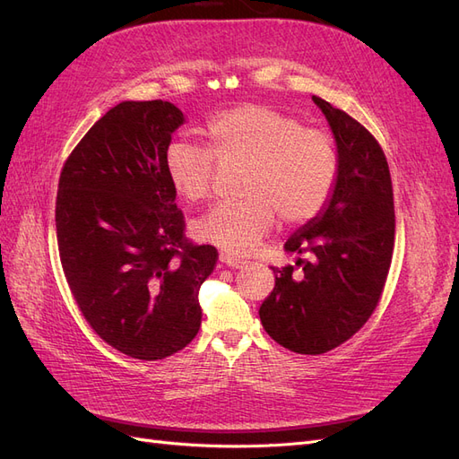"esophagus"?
<instances>
[{"instance_id": "esophagus-1", "label": "esophagus", "mask_w": 459, "mask_h": 459, "mask_svg": "<svg viewBox=\"0 0 459 459\" xmlns=\"http://www.w3.org/2000/svg\"><path fill=\"white\" fill-rule=\"evenodd\" d=\"M220 262L224 264V266H228V268H245L247 266V260H243V258H238V256H230V255H220Z\"/></svg>"}]
</instances>
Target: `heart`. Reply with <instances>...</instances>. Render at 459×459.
<instances>
[{
    "instance_id": "1",
    "label": "heart",
    "mask_w": 459,
    "mask_h": 459,
    "mask_svg": "<svg viewBox=\"0 0 459 459\" xmlns=\"http://www.w3.org/2000/svg\"><path fill=\"white\" fill-rule=\"evenodd\" d=\"M208 153L174 142L164 155L170 184L184 199L211 197L214 160L245 166L239 203L211 208L193 233L231 255H247L266 238L280 216L299 226L324 211L339 174L335 142L272 107L245 103L216 115L206 126Z\"/></svg>"
}]
</instances>
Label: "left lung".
<instances>
[{"label": "left lung", "instance_id": "left-lung-1", "mask_svg": "<svg viewBox=\"0 0 459 459\" xmlns=\"http://www.w3.org/2000/svg\"><path fill=\"white\" fill-rule=\"evenodd\" d=\"M335 137L339 174L324 211L285 243L308 255L272 268L275 287L258 310L268 335L299 354H324L349 341L373 314L394 247L393 182L375 137L317 95Z\"/></svg>", "mask_w": 459, "mask_h": 459}]
</instances>
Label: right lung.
<instances>
[{"label": "right lung", "mask_w": 459, "mask_h": 459, "mask_svg": "<svg viewBox=\"0 0 459 459\" xmlns=\"http://www.w3.org/2000/svg\"><path fill=\"white\" fill-rule=\"evenodd\" d=\"M186 122L169 101H122L66 159L55 203L63 272L107 344L137 359L182 351L201 327L199 289L218 253L186 239L164 169Z\"/></svg>", "instance_id": "obj_1"}]
</instances>
